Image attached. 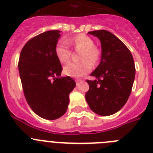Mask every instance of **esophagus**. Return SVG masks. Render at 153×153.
Listing matches in <instances>:
<instances>
[{
  "label": "esophagus",
  "instance_id": "obj_1",
  "mask_svg": "<svg viewBox=\"0 0 153 153\" xmlns=\"http://www.w3.org/2000/svg\"><path fill=\"white\" fill-rule=\"evenodd\" d=\"M80 82H82V80H81V79H76V85H79Z\"/></svg>",
  "mask_w": 153,
  "mask_h": 153
}]
</instances>
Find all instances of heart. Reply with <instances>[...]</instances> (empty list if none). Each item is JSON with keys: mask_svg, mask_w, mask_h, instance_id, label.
I'll use <instances>...</instances> for the list:
<instances>
[{"mask_svg": "<svg viewBox=\"0 0 153 153\" xmlns=\"http://www.w3.org/2000/svg\"><path fill=\"white\" fill-rule=\"evenodd\" d=\"M73 47L76 50H82L79 62H70L63 68L66 75L72 77H80L88 74L92 69V63L95 64L99 60L100 53L94 47L93 39L86 34H78L68 40ZM55 54L61 63H66L70 59L71 51L67 41L61 40L56 44Z\"/></svg>", "mask_w": 153, "mask_h": 153, "instance_id": "heart-1", "label": "heart"}]
</instances>
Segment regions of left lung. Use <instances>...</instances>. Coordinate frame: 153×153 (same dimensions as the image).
<instances>
[{"label": "left lung", "mask_w": 153, "mask_h": 153, "mask_svg": "<svg viewBox=\"0 0 153 153\" xmlns=\"http://www.w3.org/2000/svg\"><path fill=\"white\" fill-rule=\"evenodd\" d=\"M89 33L100 39L102 54L100 63L91 74L96 79L86 80L90 89L85 97L92 111L109 116L122 109L129 99L136 74L134 60L126 46L109 31Z\"/></svg>", "instance_id": "8db88e82"}]
</instances>
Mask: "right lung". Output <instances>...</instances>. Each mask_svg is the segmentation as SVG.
<instances>
[{
	"label": "right lung",
	"mask_w": 153,
	"mask_h": 153,
	"mask_svg": "<svg viewBox=\"0 0 153 153\" xmlns=\"http://www.w3.org/2000/svg\"><path fill=\"white\" fill-rule=\"evenodd\" d=\"M60 30H48L28 40L20 54L18 69L24 97L39 117L53 120L67 110L73 78L60 76L62 66L55 54Z\"/></svg>",
	"instance_id": "add662e5"
}]
</instances>
